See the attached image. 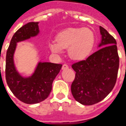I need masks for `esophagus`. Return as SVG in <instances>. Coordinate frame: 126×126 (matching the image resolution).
I'll list each match as a JSON object with an SVG mask.
<instances>
[{
    "label": "esophagus",
    "instance_id": "34e87169",
    "mask_svg": "<svg viewBox=\"0 0 126 126\" xmlns=\"http://www.w3.org/2000/svg\"><path fill=\"white\" fill-rule=\"evenodd\" d=\"M68 68H69V66H68L67 64H63V66H62V69H63V70L67 69Z\"/></svg>",
    "mask_w": 126,
    "mask_h": 126
}]
</instances>
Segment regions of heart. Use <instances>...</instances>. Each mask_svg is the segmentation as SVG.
Listing matches in <instances>:
<instances>
[{
  "label": "heart",
  "instance_id": "heart-1",
  "mask_svg": "<svg viewBox=\"0 0 126 126\" xmlns=\"http://www.w3.org/2000/svg\"><path fill=\"white\" fill-rule=\"evenodd\" d=\"M95 37L88 28H69L59 32L57 41H51L49 46L54 53H61L68 49V53L74 60H83L92 53Z\"/></svg>",
  "mask_w": 126,
  "mask_h": 126
}]
</instances>
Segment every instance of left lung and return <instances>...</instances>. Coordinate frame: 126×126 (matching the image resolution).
Wrapping results in <instances>:
<instances>
[{"instance_id": "8db88e82", "label": "left lung", "mask_w": 126, "mask_h": 126, "mask_svg": "<svg viewBox=\"0 0 126 126\" xmlns=\"http://www.w3.org/2000/svg\"><path fill=\"white\" fill-rule=\"evenodd\" d=\"M98 51L85 60L73 63L75 77L71 93L79 103L92 106L103 100L115 86L119 69V56L116 41L102 27Z\"/></svg>"}]
</instances>
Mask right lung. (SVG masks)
<instances>
[{
  "label": "right lung",
  "mask_w": 126,
  "mask_h": 126,
  "mask_svg": "<svg viewBox=\"0 0 126 126\" xmlns=\"http://www.w3.org/2000/svg\"><path fill=\"white\" fill-rule=\"evenodd\" d=\"M39 32V23L31 22L20 27L12 37L6 51V83L16 97L27 104L44 101L52 89V83L60 71L62 65L39 62L31 76L23 77L16 71L14 64V53L16 43L35 37Z\"/></svg>",
  "instance_id": "obj_1"
}]
</instances>
